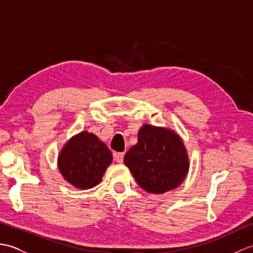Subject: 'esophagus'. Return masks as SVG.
<instances>
[{"label":"esophagus","mask_w":253,"mask_h":253,"mask_svg":"<svg viewBox=\"0 0 253 253\" xmlns=\"http://www.w3.org/2000/svg\"><path fill=\"white\" fill-rule=\"evenodd\" d=\"M115 160H116V162H117V163L122 164V163H123V161H124V153H123V152H121V153H116V154H115Z\"/></svg>","instance_id":"esophagus-1"}]
</instances>
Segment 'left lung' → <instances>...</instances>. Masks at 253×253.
<instances>
[{
	"instance_id": "1",
	"label": "left lung",
	"mask_w": 253,
	"mask_h": 253,
	"mask_svg": "<svg viewBox=\"0 0 253 253\" xmlns=\"http://www.w3.org/2000/svg\"><path fill=\"white\" fill-rule=\"evenodd\" d=\"M137 184L149 193H164L180 186L189 171V157L175 130L143 124L138 142L124 157Z\"/></svg>"
}]
</instances>
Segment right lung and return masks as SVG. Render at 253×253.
Masks as SVG:
<instances>
[{"instance_id": "1", "label": "right lung", "mask_w": 253, "mask_h": 253, "mask_svg": "<svg viewBox=\"0 0 253 253\" xmlns=\"http://www.w3.org/2000/svg\"><path fill=\"white\" fill-rule=\"evenodd\" d=\"M113 155L94 133L83 130L64 144L57 157L63 178L73 187L87 190L99 185Z\"/></svg>"}]
</instances>
